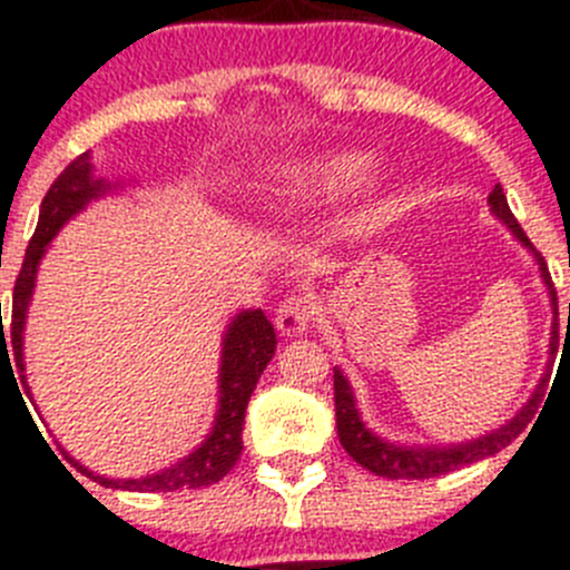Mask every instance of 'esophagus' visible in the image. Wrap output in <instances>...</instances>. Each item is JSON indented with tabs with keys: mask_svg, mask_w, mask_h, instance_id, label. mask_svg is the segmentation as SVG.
<instances>
[{
	"mask_svg": "<svg viewBox=\"0 0 570 570\" xmlns=\"http://www.w3.org/2000/svg\"><path fill=\"white\" fill-rule=\"evenodd\" d=\"M275 323L284 335H301L315 323V304L306 295L284 297V304L275 312Z\"/></svg>",
	"mask_w": 570,
	"mask_h": 570,
	"instance_id": "34e87169",
	"label": "esophagus"
}]
</instances>
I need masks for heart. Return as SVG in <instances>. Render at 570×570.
<instances>
[{
    "mask_svg": "<svg viewBox=\"0 0 570 570\" xmlns=\"http://www.w3.org/2000/svg\"><path fill=\"white\" fill-rule=\"evenodd\" d=\"M368 170V158L361 153H337V156L315 158V161L297 167L289 178V193L297 202L306 198H332L355 187Z\"/></svg>",
    "mask_w": 570,
    "mask_h": 570,
    "instance_id": "b5f03b06",
    "label": "heart"
}]
</instances>
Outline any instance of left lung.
Returning a JSON list of instances; mask_svg holds the SVG:
<instances>
[{
  "mask_svg": "<svg viewBox=\"0 0 570 570\" xmlns=\"http://www.w3.org/2000/svg\"><path fill=\"white\" fill-rule=\"evenodd\" d=\"M491 209L497 213V218L509 224L511 233L525 244V247L534 249V244L528 240V235L522 233V227L517 224L514 213L509 209V202H505V193L502 187L497 184L491 189L489 196ZM537 261H540V273L542 281L548 286V295H551V306H553V335H551V352H557V330H560V312H557V289H553V281L551 273H548V264L540 253L534 249ZM568 317H570V306H568ZM570 326V321H568ZM546 383L548 377H542V383L537 386V392L531 394V400L525 403L520 414H517L511 423H505L502 429L497 432L485 434L480 440H471V443H460V445H449V449H412V445H392V443H383V440L374 438L368 432L366 425L361 423L357 417V409H355V397H352V389H348L346 377H343L341 368H335V420H337V438H341V445L348 451V458L361 463L363 469H368L372 474L377 476H389V480H429V476H440V474H449V471L460 469V465H469L476 463V460L491 458L497 454L500 449L511 443L517 434L522 432L528 425V420L534 417L537 409H540L542 397H546Z\"/></svg>",
  "mask_w": 570,
  "mask_h": 570,
  "instance_id": "1",
  "label": "left lung"
}]
</instances>
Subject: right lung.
I'll return each mask as SVG.
<instances>
[{
  "instance_id": "right-lung-1",
  "label": "right lung",
  "mask_w": 570,
  "mask_h": 570,
  "mask_svg": "<svg viewBox=\"0 0 570 570\" xmlns=\"http://www.w3.org/2000/svg\"><path fill=\"white\" fill-rule=\"evenodd\" d=\"M105 184L94 181L90 176V156L81 153L79 158L59 173L53 184H50L48 196H45L42 209H39V224L30 238L28 249H24L22 269L13 284V321H10V335L4 337L2 326V374L10 368V357L17 361V368H24L22 363V330H24V312H28L30 295H33L36 284V266L42 261L45 249L59 233V227L68 222L70 215L79 213L90 198L101 196ZM275 337L273 323L266 321L261 309L240 312L233 321L224 337V357H222V409L215 417V429L202 449H196L189 458L176 463L173 469L161 471V474L141 476V480H107V476H94L87 469L79 471L90 474L96 483L107 485V489H127V491H184V489H204V485L218 483L222 476L229 474L240 458L244 440H240V429H244V412L255 392V383L264 374L266 363L275 355ZM11 352L8 353L7 348ZM17 383V377H13ZM19 389V386H17ZM22 394V392H19Z\"/></svg>"
}]
</instances>
